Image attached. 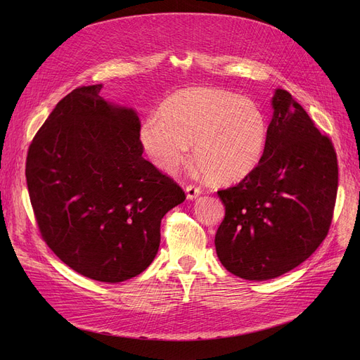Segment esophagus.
Returning a JSON list of instances; mask_svg holds the SVG:
<instances>
[{"label": "esophagus", "instance_id": "34e87169", "mask_svg": "<svg viewBox=\"0 0 360 360\" xmlns=\"http://www.w3.org/2000/svg\"><path fill=\"white\" fill-rule=\"evenodd\" d=\"M185 193H186L188 200H195L198 195H201V188L195 186V185H188L185 188Z\"/></svg>", "mask_w": 360, "mask_h": 360}]
</instances>
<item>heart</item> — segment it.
I'll return each mask as SVG.
<instances>
[{"label": "heart", "mask_w": 360, "mask_h": 360, "mask_svg": "<svg viewBox=\"0 0 360 360\" xmlns=\"http://www.w3.org/2000/svg\"><path fill=\"white\" fill-rule=\"evenodd\" d=\"M269 125L251 99L214 87H190L167 96L140 127L139 141L159 169L175 174L193 144L194 163L210 181L248 178L267 148Z\"/></svg>", "instance_id": "obj_1"}]
</instances>
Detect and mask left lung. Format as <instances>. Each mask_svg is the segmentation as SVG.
Listing matches in <instances>:
<instances>
[{
  "mask_svg": "<svg viewBox=\"0 0 360 360\" xmlns=\"http://www.w3.org/2000/svg\"><path fill=\"white\" fill-rule=\"evenodd\" d=\"M259 166L219 191L224 204L214 245L223 267L245 280H270L309 258L328 233L337 197L334 147L283 89L271 99Z\"/></svg>",
  "mask_w": 360,
  "mask_h": 360,
  "instance_id": "obj_1",
  "label": "left lung"
}]
</instances>
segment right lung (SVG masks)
I'll return each mask as SVG.
<instances>
[{"label": "right lung", "mask_w": 360, "mask_h": 360, "mask_svg": "<svg viewBox=\"0 0 360 360\" xmlns=\"http://www.w3.org/2000/svg\"><path fill=\"white\" fill-rule=\"evenodd\" d=\"M101 90L74 89L56 103L29 147L26 179L53 254L84 277L120 283L155 259L160 221L185 193L143 158L137 112Z\"/></svg>", "instance_id": "1"}]
</instances>
